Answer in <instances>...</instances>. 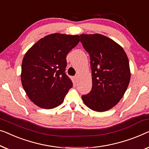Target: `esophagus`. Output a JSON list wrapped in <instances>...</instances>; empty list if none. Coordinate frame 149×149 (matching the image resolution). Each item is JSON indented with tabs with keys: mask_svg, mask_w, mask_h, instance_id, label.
<instances>
[{
	"mask_svg": "<svg viewBox=\"0 0 149 149\" xmlns=\"http://www.w3.org/2000/svg\"><path fill=\"white\" fill-rule=\"evenodd\" d=\"M74 80L75 82H77V80H78V77H74Z\"/></svg>",
	"mask_w": 149,
	"mask_h": 149,
	"instance_id": "34e87169",
	"label": "esophagus"
}]
</instances>
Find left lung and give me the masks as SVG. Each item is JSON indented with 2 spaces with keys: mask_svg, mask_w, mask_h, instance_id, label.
Masks as SVG:
<instances>
[{
  "mask_svg": "<svg viewBox=\"0 0 149 149\" xmlns=\"http://www.w3.org/2000/svg\"><path fill=\"white\" fill-rule=\"evenodd\" d=\"M80 37L90 56L93 85L82 100L92 110L107 111L119 102L128 87L131 73L128 56L120 45L101 34Z\"/></svg>",
  "mask_w": 149,
  "mask_h": 149,
  "instance_id": "1",
  "label": "left lung"
}]
</instances>
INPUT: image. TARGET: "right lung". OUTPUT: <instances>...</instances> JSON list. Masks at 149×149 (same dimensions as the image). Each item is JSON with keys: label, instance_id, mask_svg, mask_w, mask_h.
<instances>
[{"label": "right lung", "instance_id": "add662e5", "mask_svg": "<svg viewBox=\"0 0 149 149\" xmlns=\"http://www.w3.org/2000/svg\"><path fill=\"white\" fill-rule=\"evenodd\" d=\"M79 35L52 33L41 38L23 57L21 80L29 100L53 109L62 104L72 83L65 74L66 56L79 44Z\"/></svg>", "mask_w": 149, "mask_h": 149}]
</instances>
